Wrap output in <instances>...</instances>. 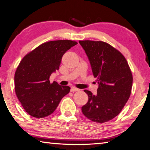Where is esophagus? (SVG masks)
I'll return each mask as SVG.
<instances>
[{"mask_svg": "<svg viewBox=\"0 0 150 150\" xmlns=\"http://www.w3.org/2000/svg\"><path fill=\"white\" fill-rule=\"evenodd\" d=\"M79 89H77V88H76L75 87H71V92H75V91H79Z\"/></svg>", "mask_w": 150, "mask_h": 150, "instance_id": "esophagus-1", "label": "esophagus"}]
</instances>
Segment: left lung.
Returning <instances> with one entry per match:
<instances>
[{"label": "left lung", "instance_id": "obj_1", "mask_svg": "<svg viewBox=\"0 0 150 150\" xmlns=\"http://www.w3.org/2000/svg\"><path fill=\"white\" fill-rule=\"evenodd\" d=\"M99 84L97 95L84 90L89 97L81 108L85 117L102 123L112 120L129 98L133 77L126 59L120 51L103 41H79Z\"/></svg>", "mask_w": 150, "mask_h": 150}]
</instances>
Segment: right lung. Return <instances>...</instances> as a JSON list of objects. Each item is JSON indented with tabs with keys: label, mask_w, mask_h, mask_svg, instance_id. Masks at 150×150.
Here are the masks:
<instances>
[{
	"label": "right lung",
	"mask_w": 150,
	"mask_h": 150,
	"mask_svg": "<svg viewBox=\"0 0 150 150\" xmlns=\"http://www.w3.org/2000/svg\"><path fill=\"white\" fill-rule=\"evenodd\" d=\"M70 40L44 42L26 54L16 68L15 89L23 108L28 115L42 118L54 112L71 88L61 86L49 77L58 70L67 51L77 45Z\"/></svg>",
	"instance_id": "add662e5"
}]
</instances>
